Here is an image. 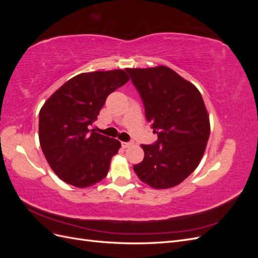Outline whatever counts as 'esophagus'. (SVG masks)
<instances>
[{
  "instance_id": "esophagus-1",
  "label": "esophagus",
  "mask_w": 258,
  "mask_h": 258,
  "mask_svg": "<svg viewBox=\"0 0 258 258\" xmlns=\"http://www.w3.org/2000/svg\"><path fill=\"white\" fill-rule=\"evenodd\" d=\"M121 146L122 148H128L129 146H131L130 142H121Z\"/></svg>"
}]
</instances>
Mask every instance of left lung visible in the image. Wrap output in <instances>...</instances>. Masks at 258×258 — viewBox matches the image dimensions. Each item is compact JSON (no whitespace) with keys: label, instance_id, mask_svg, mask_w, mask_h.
I'll return each instance as SVG.
<instances>
[{"label":"left lung","instance_id":"left-lung-1","mask_svg":"<svg viewBox=\"0 0 258 258\" xmlns=\"http://www.w3.org/2000/svg\"><path fill=\"white\" fill-rule=\"evenodd\" d=\"M127 72L158 136L155 144L141 145L144 159L134 170L153 188H171L194 172L205 154L210 118L204 99L196 86L166 66Z\"/></svg>","mask_w":258,"mask_h":258}]
</instances>
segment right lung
<instances>
[{
    "mask_svg": "<svg viewBox=\"0 0 258 258\" xmlns=\"http://www.w3.org/2000/svg\"><path fill=\"white\" fill-rule=\"evenodd\" d=\"M130 80L127 70L95 71L72 77L46 100L38 138L48 165L67 184L85 188L107 175L118 140L89 130L107 96Z\"/></svg>",
    "mask_w": 258,
    "mask_h": 258,
    "instance_id": "right-lung-1",
    "label": "right lung"
}]
</instances>
